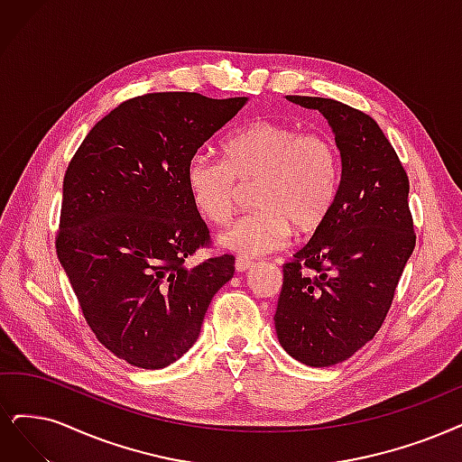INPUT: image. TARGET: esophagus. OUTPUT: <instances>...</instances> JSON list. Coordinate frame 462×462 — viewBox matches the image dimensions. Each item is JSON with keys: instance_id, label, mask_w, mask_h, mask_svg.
Segmentation results:
<instances>
[{"instance_id": "obj_1", "label": "esophagus", "mask_w": 462, "mask_h": 462, "mask_svg": "<svg viewBox=\"0 0 462 462\" xmlns=\"http://www.w3.org/2000/svg\"><path fill=\"white\" fill-rule=\"evenodd\" d=\"M253 261L251 259H244V257H240V259H236V270L237 272H247L249 268H253Z\"/></svg>"}]
</instances>
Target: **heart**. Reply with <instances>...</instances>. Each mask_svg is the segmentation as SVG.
<instances>
[{
	"mask_svg": "<svg viewBox=\"0 0 462 462\" xmlns=\"http://www.w3.org/2000/svg\"><path fill=\"white\" fill-rule=\"evenodd\" d=\"M226 160L194 153L186 165V188L198 213L226 225L244 196L254 188L259 205L218 236L220 247L244 257L282 249L293 226L316 232L328 220L340 186V153L328 133L257 119L225 141Z\"/></svg>",
	"mask_w": 462,
	"mask_h": 462,
	"instance_id": "heart-1",
	"label": "heart"
}]
</instances>
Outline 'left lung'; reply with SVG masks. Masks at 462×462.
Listing matches in <instances>:
<instances>
[{
	"instance_id": "obj_1",
	"label": "left lung",
	"mask_w": 462,
	"mask_h": 462,
	"mask_svg": "<svg viewBox=\"0 0 462 462\" xmlns=\"http://www.w3.org/2000/svg\"><path fill=\"white\" fill-rule=\"evenodd\" d=\"M285 98L326 116L343 173L328 220L283 264L274 323L289 356L329 367L369 343L390 310L417 242L409 179L371 116L333 98Z\"/></svg>"
}]
</instances>
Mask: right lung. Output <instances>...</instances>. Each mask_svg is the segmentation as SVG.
Masks as SVG:
<instances>
[{
	"instance_id": "right-lung-1",
	"label": "right lung",
	"mask_w": 462,
	"mask_h": 462,
	"mask_svg": "<svg viewBox=\"0 0 462 462\" xmlns=\"http://www.w3.org/2000/svg\"><path fill=\"white\" fill-rule=\"evenodd\" d=\"M245 102L184 91L129 98L68 163L59 261L98 343L134 367L179 360L234 276L232 254L184 264L211 237L188 194L186 165Z\"/></svg>"
}]
</instances>
